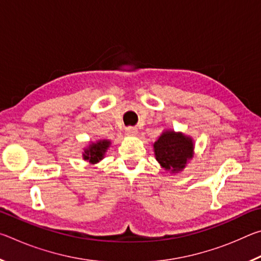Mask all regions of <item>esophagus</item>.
<instances>
[{
    "instance_id": "1",
    "label": "esophagus",
    "mask_w": 261,
    "mask_h": 261,
    "mask_svg": "<svg viewBox=\"0 0 261 261\" xmlns=\"http://www.w3.org/2000/svg\"><path fill=\"white\" fill-rule=\"evenodd\" d=\"M125 134H126V136H130V137H136L137 135H138V129H137V127H132V126H129V127H126V130H125Z\"/></svg>"
}]
</instances>
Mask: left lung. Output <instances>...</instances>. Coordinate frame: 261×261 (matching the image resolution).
<instances>
[{"mask_svg":"<svg viewBox=\"0 0 261 261\" xmlns=\"http://www.w3.org/2000/svg\"><path fill=\"white\" fill-rule=\"evenodd\" d=\"M153 149L161 168L170 174H178L193 158L194 141L183 132L167 129L153 144Z\"/></svg>","mask_w":261,"mask_h":261,"instance_id":"obj_1","label":"left lung"}]
</instances>
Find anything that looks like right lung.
<instances>
[{"instance_id": "obj_1", "label": "right lung", "mask_w": 261, "mask_h": 261, "mask_svg": "<svg viewBox=\"0 0 261 261\" xmlns=\"http://www.w3.org/2000/svg\"><path fill=\"white\" fill-rule=\"evenodd\" d=\"M110 145H112V141L108 139H100L93 141V143L91 141L84 148L83 159L85 161L90 162L91 165H96V163H99L105 158Z\"/></svg>"}]
</instances>
